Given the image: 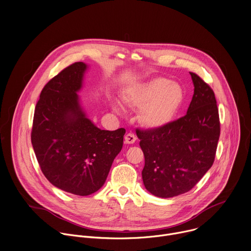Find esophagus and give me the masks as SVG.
I'll return each mask as SVG.
<instances>
[{"mask_svg": "<svg viewBox=\"0 0 251 251\" xmlns=\"http://www.w3.org/2000/svg\"><path fill=\"white\" fill-rule=\"evenodd\" d=\"M135 140H136V136L131 132H128L125 135V141L127 144H132L135 142Z\"/></svg>", "mask_w": 251, "mask_h": 251, "instance_id": "obj_1", "label": "esophagus"}]
</instances>
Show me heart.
Returning <instances> with one entry per match:
<instances>
[{"instance_id":"b5f03b06","label":"heart","mask_w":251,"mask_h":251,"mask_svg":"<svg viewBox=\"0 0 251 251\" xmlns=\"http://www.w3.org/2000/svg\"><path fill=\"white\" fill-rule=\"evenodd\" d=\"M126 104L140 108L139 119L143 126L149 128H161L170 124L183 101L181 86L166 78H154L131 88L124 97ZM113 110L123 115L124 106L117 100H112Z\"/></svg>"}]
</instances>
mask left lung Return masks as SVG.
Returning <instances> with one entry per match:
<instances>
[{
  "instance_id": "8db88e82",
  "label": "left lung",
  "mask_w": 251,
  "mask_h": 251,
  "mask_svg": "<svg viewBox=\"0 0 251 251\" xmlns=\"http://www.w3.org/2000/svg\"><path fill=\"white\" fill-rule=\"evenodd\" d=\"M186 115L161 128L136 130L145 164L142 179L153 195L169 198L189 191L212 167L220 136L215 94L197 75Z\"/></svg>"
}]
</instances>
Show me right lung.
I'll use <instances>...</instances> for the list:
<instances>
[{"instance_id":"obj_1","label":"right lung","mask_w":251,"mask_h":251,"mask_svg":"<svg viewBox=\"0 0 251 251\" xmlns=\"http://www.w3.org/2000/svg\"><path fill=\"white\" fill-rule=\"evenodd\" d=\"M88 68L83 62L75 63L45 85L31 132L33 150L46 178L80 196L103 186L126 133L125 128L100 129L87 117L78 92Z\"/></svg>"}]
</instances>
